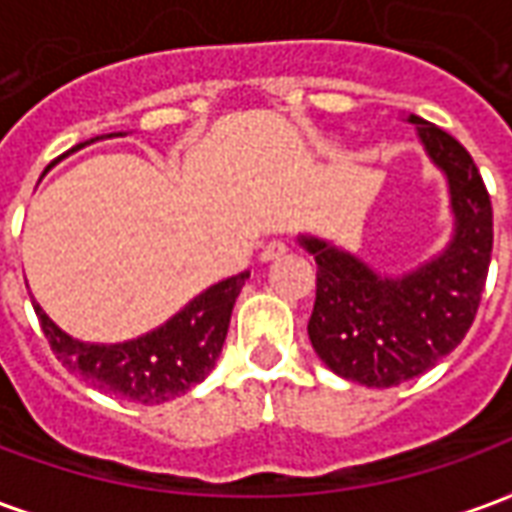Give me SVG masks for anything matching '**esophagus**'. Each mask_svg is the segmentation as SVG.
<instances>
[{"instance_id": "esophagus-1", "label": "esophagus", "mask_w": 512, "mask_h": 512, "mask_svg": "<svg viewBox=\"0 0 512 512\" xmlns=\"http://www.w3.org/2000/svg\"><path fill=\"white\" fill-rule=\"evenodd\" d=\"M288 252V244L285 241H268L266 246H263V252H260V260H277V257H282Z\"/></svg>"}]
</instances>
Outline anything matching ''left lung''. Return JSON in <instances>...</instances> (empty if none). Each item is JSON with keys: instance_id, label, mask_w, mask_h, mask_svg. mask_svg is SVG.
Masks as SVG:
<instances>
[{"instance_id": "1", "label": "left lung", "mask_w": 512, "mask_h": 512, "mask_svg": "<svg viewBox=\"0 0 512 512\" xmlns=\"http://www.w3.org/2000/svg\"><path fill=\"white\" fill-rule=\"evenodd\" d=\"M430 161L450 183L455 233L447 249L400 277H384L315 235L299 244L318 263L310 343L329 370L365 386H397L447 356L474 323L483 296L494 211L469 150L417 115H408Z\"/></svg>"}]
</instances>
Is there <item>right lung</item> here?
Masks as SVG:
<instances>
[{
    "label": "right lung",
    "instance_id": "right-lung-1",
    "mask_svg": "<svg viewBox=\"0 0 512 512\" xmlns=\"http://www.w3.org/2000/svg\"><path fill=\"white\" fill-rule=\"evenodd\" d=\"M79 147L84 145L71 147L68 153ZM246 279L249 271L216 282L202 290L197 299H191L178 315H172L164 326L115 345L73 340L40 310L38 301H32V307L51 351L71 373L82 376L87 384L106 395L153 406L189 392L191 386L200 384L211 373L222 354L233 304Z\"/></svg>",
    "mask_w": 512,
    "mask_h": 512
}]
</instances>
